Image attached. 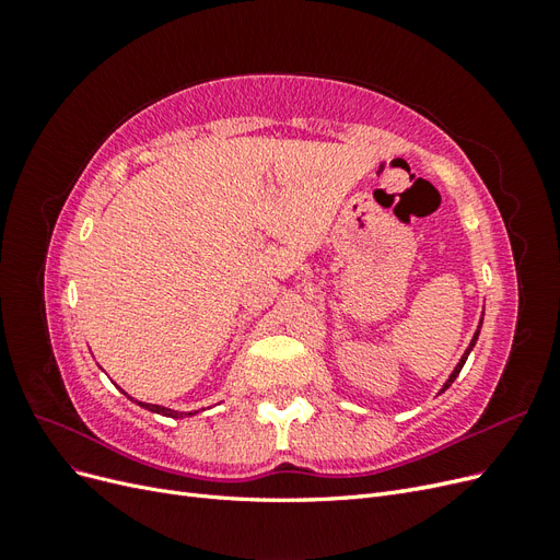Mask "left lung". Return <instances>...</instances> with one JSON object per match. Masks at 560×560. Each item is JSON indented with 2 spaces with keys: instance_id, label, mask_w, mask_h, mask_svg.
Masks as SVG:
<instances>
[{
  "instance_id": "obj_1",
  "label": "left lung",
  "mask_w": 560,
  "mask_h": 560,
  "mask_svg": "<svg viewBox=\"0 0 560 560\" xmlns=\"http://www.w3.org/2000/svg\"><path fill=\"white\" fill-rule=\"evenodd\" d=\"M483 322V319H481ZM477 338H479V329H477V334H474V338H471V343H469V348L465 350V354H463V360L460 362H457V366L453 369V374L448 376V381L444 383V389H448L451 387V383L457 378V374H460V369L465 366V362H467V358H469V352H471V348H474V343H477ZM444 389H442V393H444Z\"/></svg>"
}]
</instances>
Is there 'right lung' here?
I'll list each match as a JSON object with an SVG mask.
<instances>
[{
  "instance_id": "obj_1",
  "label": "right lung",
  "mask_w": 560,
  "mask_h": 560,
  "mask_svg": "<svg viewBox=\"0 0 560 560\" xmlns=\"http://www.w3.org/2000/svg\"><path fill=\"white\" fill-rule=\"evenodd\" d=\"M140 406H144L147 411H154V413H161V416H171V418H186V416H194L191 411L189 413H182V411H173V409H165V406H159V404H144V401H138Z\"/></svg>"
}]
</instances>
